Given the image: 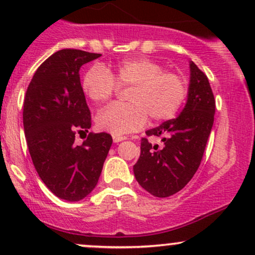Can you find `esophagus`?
Masks as SVG:
<instances>
[{
    "mask_svg": "<svg viewBox=\"0 0 255 255\" xmlns=\"http://www.w3.org/2000/svg\"><path fill=\"white\" fill-rule=\"evenodd\" d=\"M126 139H127L126 136H119V135H114L113 136L114 142H120V141H122V140H126Z\"/></svg>",
    "mask_w": 255,
    "mask_h": 255,
    "instance_id": "1",
    "label": "esophagus"
}]
</instances>
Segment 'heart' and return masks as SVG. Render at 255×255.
Wrapping results in <instances>:
<instances>
[{
    "label": "heart",
    "mask_w": 255,
    "mask_h": 255,
    "mask_svg": "<svg viewBox=\"0 0 255 255\" xmlns=\"http://www.w3.org/2000/svg\"><path fill=\"white\" fill-rule=\"evenodd\" d=\"M119 86H131L129 104H111L98 113L96 122L113 135L133 133L144 127L147 116L153 121L174 118L187 97V81L147 57L122 61L113 69L95 64L85 73L81 89L95 103L113 97Z\"/></svg>",
    "instance_id": "heart-1"
}]
</instances>
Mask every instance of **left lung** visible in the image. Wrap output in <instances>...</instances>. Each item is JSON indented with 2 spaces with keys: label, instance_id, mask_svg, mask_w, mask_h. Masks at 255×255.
<instances>
[{
  "label": "left lung",
  "instance_id": "8db88e82",
  "mask_svg": "<svg viewBox=\"0 0 255 255\" xmlns=\"http://www.w3.org/2000/svg\"><path fill=\"white\" fill-rule=\"evenodd\" d=\"M188 98L182 113L146 131L162 139V146L141 139L140 157L133 166L140 186L158 198L180 192L197 172L215 120L216 101L209 79L194 62Z\"/></svg>",
  "mask_w": 255,
  "mask_h": 255
}]
</instances>
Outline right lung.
Wrapping results in <instances>:
<instances>
[{
	"label": "right lung",
	"instance_id": "1",
	"mask_svg": "<svg viewBox=\"0 0 255 255\" xmlns=\"http://www.w3.org/2000/svg\"><path fill=\"white\" fill-rule=\"evenodd\" d=\"M101 54L62 49L38 67L24 101V129L34 168L50 191L79 201L97 186L113 137L89 133L83 145L75 135L91 128V113L79 71Z\"/></svg>",
	"mask_w": 255,
	"mask_h": 255
}]
</instances>
